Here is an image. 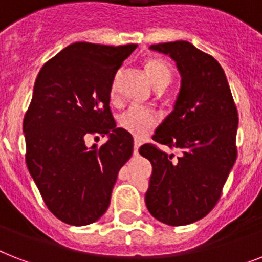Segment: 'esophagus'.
<instances>
[{
  "label": "esophagus",
  "mask_w": 262,
  "mask_h": 262,
  "mask_svg": "<svg viewBox=\"0 0 262 262\" xmlns=\"http://www.w3.org/2000/svg\"><path fill=\"white\" fill-rule=\"evenodd\" d=\"M140 146H141V141L136 138V140H135V150H133L135 156H137V155H138V149H140Z\"/></svg>",
  "instance_id": "obj_1"
}]
</instances>
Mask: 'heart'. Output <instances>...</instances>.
<instances>
[{"mask_svg": "<svg viewBox=\"0 0 262 262\" xmlns=\"http://www.w3.org/2000/svg\"><path fill=\"white\" fill-rule=\"evenodd\" d=\"M146 75L155 86V89L167 87L171 80L172 72L169 66L160 59H150L145 63ZM116 90V82L113 84V91ZM157 114L150 109L130 106L118 117V122L121 127L129 132L135 137L141 138L146 136L157 125Z\"/></svg>", "mask_w": 262, "mask_h": 262, "instance_id": "obj_1", "label": "heart"}]
</instances>
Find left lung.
<instances>
[{"mask_svg":"<svg viewBox=\"0 0 262 262\" xmlns=\"http://www.w3.org/2000/svg\"><path fill=\"white\" fill-rule=\"evenodd\" d=\"M149 48L175 61L182 84L173 110L153 136L179 156L150 144L140 148L152 164L145 203L157 221L183 226L207 215L220 199L237 159L238 113L214 57L183 40Z\"/></svg>","mask_w":262,"mask_h":262,"instance_id":"8db88e82","label":"left lung"}]
</instances>
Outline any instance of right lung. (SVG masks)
I'll use <instances>...</instances> for the list:
<instances>
[{
	"mask_svg": "<svg viewBox=\"0 0 262 262\" xmlns=\"http://www.w3.org/2000/svg\"><path fill=\"white\" fill-rule=\"evenodd\" d=\"M136 47L74 42L36 78L23 124L25 160L48 210L69 225H90L105 214L133 153V138L116 127L109 103L117 70ZM90 134L110 138L87 147Z\"/></svg>",
	"mask_w": 262,
	"mask_h": 262,
	"instance_id": "obj_1",
	"label": "right lung"
}]
</instances>
